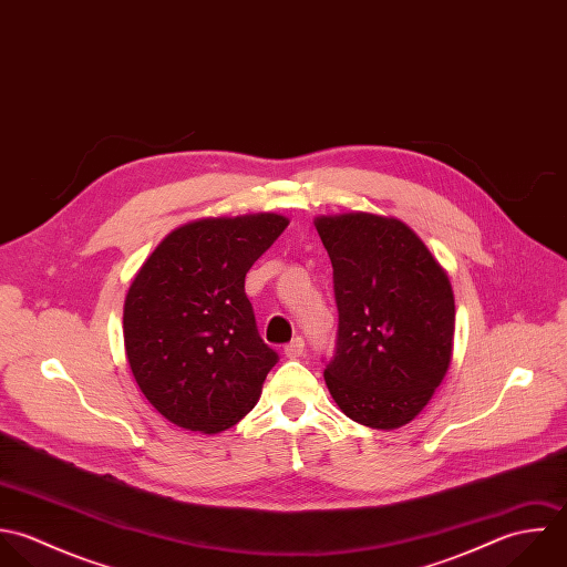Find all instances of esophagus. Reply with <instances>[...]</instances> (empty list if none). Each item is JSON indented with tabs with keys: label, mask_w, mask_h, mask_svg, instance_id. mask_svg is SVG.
<instances>
[{
	"label": "esophagus",
	"mask_w": 567,
	"mask_h": 567,
	"mask_svg": "<svg viewBox=\"0 0 567 567\" xmlns=\"http://www.w3.org/2000/svg\"><path fill=\"white\" fill-rule=\"evenodd\" d=\"M303 350H306V343H303L301 337H297V339H292V341L284 348V354H286L288 359H299V357L303 354Z\"/></svg>",
	"instance_id": "obj_1"
}]
</instances>
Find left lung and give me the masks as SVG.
Listing matches in <instances>:
<instances>
[{
	"instance_id": "8db88e82",
	"label": "left lung",
	"mask_w": 567,
	"mask_h": 567,
	"mask_svg": "<svg viewBox=\"0 0 567 567\" xmlns=\"http://www.w3.org/2000/svg\"><path fill=\"white\" fill-rule=\"evenodd\" d=\"M315 226L334 268L339 308L326 384L354 422L398 429L424 409L451 363L449 275L395 217L321 215Z\"/></svg>"
}]
</instances>
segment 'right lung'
I'll list each match as a JSON object with an SVG mask.
<instances>
[{
	"instance_id": "obj_1",
	"label": "right lung",
	"mask_w": 567,
	"mask_h": 567,
	"mask_svg": "<svg viewBox=\"0 0 567 567\" xmlns=\"http://www.w3.org/2000/svg\"><path fill=\"white\" fill-rule=\"evenodd\" d=\"M286 226L277 213L190 221L134 277L125 352L141 391L169 422L219 433L257 404L279 357L257 332L244 279Z\"/></svg>"
}]
</instances>
